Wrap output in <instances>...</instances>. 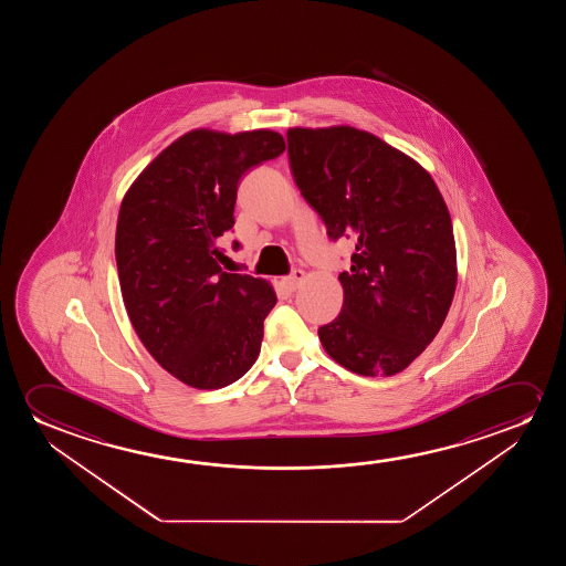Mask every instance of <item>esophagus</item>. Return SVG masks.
Returning a JSON list of instances; mask_svg holds the SVG:
<instances>
[{"label":"esophagus","mask_w":566,"mask_h":566,"mask_svg":"<svg viewBox=\"0 0 566 566\" xmlns=\"http://www.w3.org/2000/svg\"><path fill=\"white\" fill-rule=\"evenodd\" d=\"M303 280H305V272L302 271V269H295V271H292V274L290 276H286V286L287 290H297L300 287V284H302Z\"/></svg>","instance_id":"obj_1"}]
</instances>
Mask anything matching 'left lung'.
Here are the masks:
<instances>
[{"instance_id": "8db88e82", "label": "left lung", "mask_w": 566, "mask_h": 566, "mask_svg": "<svg viewBox=\"0 0 566 566\" xmlns=\"http://www.w3.org/2000/svg\"><path fill=\"white\" fill-rule=\"evenodd\" d=\"M303 199L331 240L356 241L342 272L344 305L318 340L364 377L403 371L433 342L457 290L447 202L429 171L373 133L349 125L287 129Z\"/></svg>"}]
</instances>
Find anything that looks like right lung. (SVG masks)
<instances>
[{
  "label": "right lung",
  "mask_w": 566,
  "mask_h": 566,
  "mask_svg": "<svg viewBox=\"0 0 566 566\" xmlns=\"http://www.w3.org/2000/svg\"><path fill=\"white\" fill-rule=\"evenodd\" d=\"M284 150L271 129H193L164 148L122 201L125 310L148 354L187 387H228L259 357L276 294L266 280L226 272L218 245L235 222L241 176Z\"/></svg>",
  "instance_id": "right-lung-1"
}]
</instances>
